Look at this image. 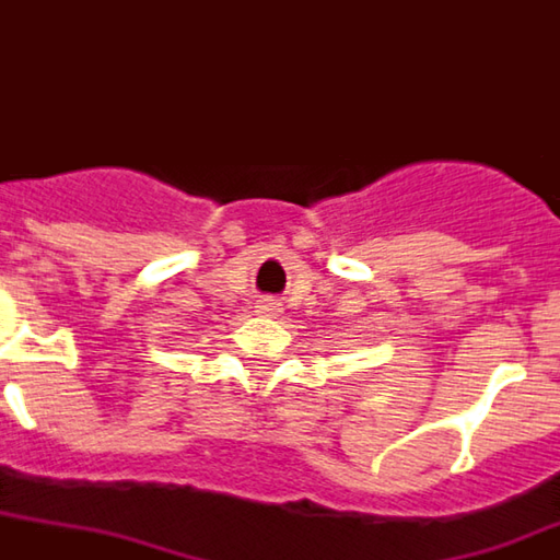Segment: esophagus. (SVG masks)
I'll return each instance as SVG.
<instances>
[{"label":"esophagus","mask_w":560,"mask_h":560,"mask_svg":"<svg viewBox=\"0 0 560 560\" xmlns=\"http://www.w3.org/2000/svg\"><path fill=\"white\" fill-rule=\"evenodd\" d=\"M260 311H269L271 314V311H277V303L275 300H260Z\"/></svg>","instance_id":"34e87169"}]
</instances>
